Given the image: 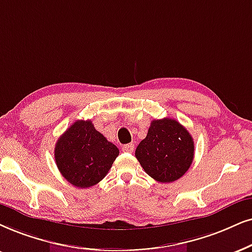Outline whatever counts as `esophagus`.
Segmentation results:
<instances>
[{
    "instance_id": "1",
    "label": "esophagus",
    "mask_w": 252,
    "mask_h": 252,
    "mask_svg": "<svg viewBox=\"0 0 252 252\" xmlns=\"http://www.w3.org/2000/svg\"><path fill=\"white\" fill-rule=\"evenodd\" d=\"M133 149H135V145H133L132 143H130V144L123 145V148H122V150H123L124 152H132Z\"/></svg>"
}]
</instances>
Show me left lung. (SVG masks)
<instances>
[{
	"mask_svg": "<svg viewBox=\"0 0 252 252\" xmlns=\"http://www.w3.org/2000/svg\"><path fill=\"white\" fill-rule=\"evenodd\" d=\"M135 156L144 171L159 183L184 176L194 158V142L185 126L173 119L154 120Z\"/></svg>",
	"mask_w": 252,
	"mask_h": 252,
	"instance_id": "obj_1",
	"label": "left lung"
}]
</instances>
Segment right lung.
I'll use <instances>...</instances> for the list:
<instances>
[{
	"instance_id": "obj_1",
	"label": "right lung",
	"mask_w": 252,
	"mask_h": 252,
	"mask_svg": "<svg viewBox=\"0 0 252 252\" xmlns=\"http://www.w3.org/2000/svg\"><path fill=\"white\" fill-rule=\"evenodd\" d=\"M120 151L94 128L92 121H76L56 143L55 158L60 173L79 189L100 183Z\"/></svg>"
}]
</instances>
